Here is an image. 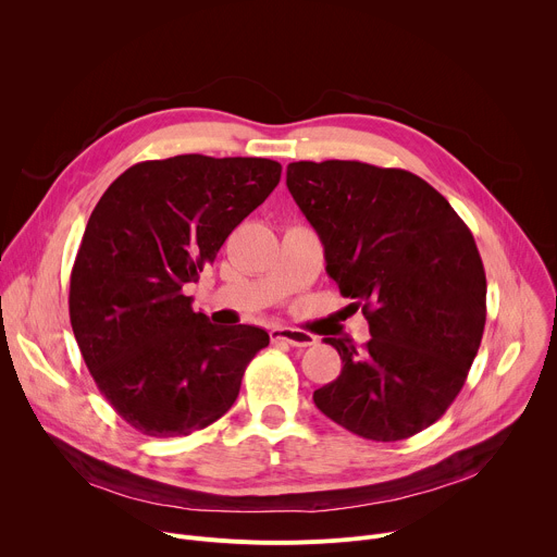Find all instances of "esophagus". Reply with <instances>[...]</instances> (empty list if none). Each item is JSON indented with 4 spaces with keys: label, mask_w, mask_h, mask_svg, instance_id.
Wrapping results in <instances>:
<instances>
[{
    "label": "esophagus",
    "mask_w": 557,
    "mask_h": 557,
    "mask_svg": "<svg viewBox=\"0 0 557 557\" xmlns=\"http://www.w3.org/2000/svg\"><path fill=\"white\" fill-rule=\"evenodd\" d=\"M271 342H284V344H290L295 348H308V346H314L317 339L310 333H304V331H297V329L275 326V329H271Z\"/></svg>",
    "instance_id": "1"
}]
</instances>
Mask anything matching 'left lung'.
Listing matches in <instances>:
<instances>
[{"mask_svg": "<svg viewBox=\"0 0 557 557\" xmlns=\"http://www.w3.org/2000/svg\"><path fill=\"white\" fill-rule=\"evenodd\" d=\"M286 187L372 337L363 350L348 337L326 342L342 374L314 389V406L370 441L419 434L451 406L483 339L487 280L471 231L406 170L299 161Z\"/></svg>", "mask_w": 557, "mask_h": 557, "instance_id": "1", "label": "left lung"}]
</instances>
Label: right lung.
Instances as JSON below:
<instances>
[{"instance_id":"obj_1","label":"right lung","mask_w":557,"mask_h":557,"mask_svg":"<svg viewBox=\"0 0 557 557\" xmlns=\"http://www.w3.org/2000/svg\"><path fill=\"white\" fill-rule=\"evenodd\" d=\"M269 158L183 153L123 172L97 202L70 275V324L119 417L153 436H187L237 399L258 326H213L183 288L277 187Z\"/></svg>"}]
</instances>
